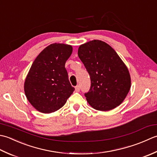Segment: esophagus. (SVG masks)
<instances>
[{
	"label": "esophagus",
	"mask_w": 157,
	"mask_h": 157,
	"mask_svg": "<svg viewBox=\"0 0 157 157\" xmlns=\"http://www.w3.org/2000/svg\"><path fill=\"white\" fill-rule=\"evenodd\" d=\"M75 91H76V92H79L80 91V87L78 85H77L76 86V87H75Z\"/></svg>",
	"instance_id": "34e87169"
}]
</instances>
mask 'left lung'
<instances>
[{"label":"left lung","instance_id":"1","mask_svg":"<svg viewBox=\"0 0 157 157\" xmlns=\"http://www.w3.org/2000/svg\"><path fill=\"white\" fill-rule=\"evenodd\" d=\"M78 56L91 78L85 94L89 104L97 110L108 111L119 105L131 88L127 67L109 44L94 40L78 47Z\"/></svg>","mask_w":157,"mask_h":157}]
</instances>
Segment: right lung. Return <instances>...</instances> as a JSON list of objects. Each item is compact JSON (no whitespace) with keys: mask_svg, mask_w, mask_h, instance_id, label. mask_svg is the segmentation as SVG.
Wrapping results in <instances>:
<instances>
[{"mask_svg":"<svg viewBox=\"0 0 157 157\" xmlns=\"http://www.w3.org/2000/svg\"><path fill=\"white\" fill-rule=\"evenodd\" d=\"M72 53V47L69 44H51L32 64L25 80V95L40 113L49 114L59 110L75 91L65 68Z\"/></svg>","mask_w":157,"mask_h":157,"instance_id":"add662e5","label":"right lung"}]
</instances>
